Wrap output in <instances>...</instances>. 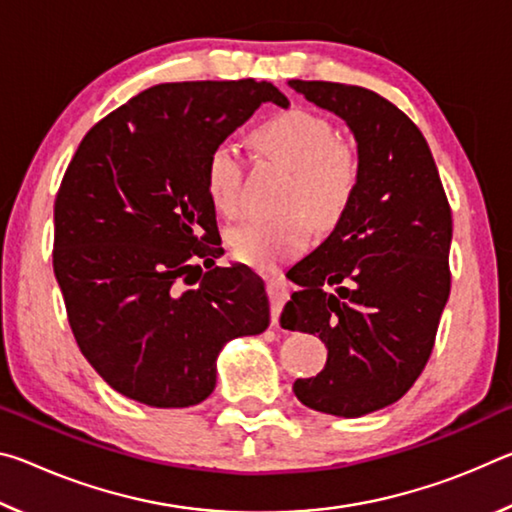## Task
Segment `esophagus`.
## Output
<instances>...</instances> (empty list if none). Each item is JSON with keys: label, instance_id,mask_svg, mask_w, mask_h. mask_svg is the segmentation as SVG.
Returning a JSON list of instances; mask_svg holds the SVG:
<instances>
[{"label": "esophagus", "instance_id": "34e87169", "mask_svg": "<svg viewBox=\"0 0 512 512\" xmlns=\"http://www.w3.org/2000/svg\"><path fill=\"white\" fill-rule=\"evenodd\" d=\"M268 298H271V316H273V325L280 323V311L284 307V302L289 298V289L287 282L282 277H271L268 280Z\"/></svg>", "mask_w": 512, "mask_h": 512}]
</instances>
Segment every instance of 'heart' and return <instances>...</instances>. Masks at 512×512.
I'll return each mask as SVG.
<instances>
[{
  "mask_svg": "<svg viewBox=\"0 0 512 512\" xmlns=\"http://www.w3.org/2000/svg\"><path fill=\"white\" fill-rule=\"evenodd\" d=\"M255 149L293 171L287 198L291 212L280 219H255L230 232L228 244L239 262L271 268L309 246L311 224L329 230L348 210L359 180L357 151L336 137V128L316 112L289 108L268 117L250 133ZM241 158L228 142L216 144L205 160V189L216 212L241 210ZM310 219L307 220L306 216Z\"/></svg>",
  "mask_w": 512,
  "mask_h": 512,
  "instance_id": "obj_1",
  "label": "heart"
}]
</instances>
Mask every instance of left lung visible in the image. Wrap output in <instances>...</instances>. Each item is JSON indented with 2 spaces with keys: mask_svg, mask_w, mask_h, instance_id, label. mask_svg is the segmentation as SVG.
<instances>
[{
  "mask_svg": "<svg viewBox=\"0 0 512 512\" xmlns=\"http://www.w3.org/2000/svg\"><path fill=\"white\" fill-rule=\"evenodd\" d=\"M289 85L339 115L359 153L348 210L289 271L302 289L282 327L327 345L325 368L293 393L314 411L359 418L400 400L427 366L452 289V210L427 140L391 101L359 85Z\"/></svg>",
  "mask_w": 512,
  "mask_h": 512,
  "instance_id": "obj_1",
  "label": "left lung"
}]
</instances>
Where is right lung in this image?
Listing matches in <instances>:
<instances>
[{
	"instance_id": "obj_1",
	"label": "right lung",
	"mask_w": 512,
	"mask_h": 512,
	"mask_svg": "<svg viewBox=\"0 0 512 512\" xmlns=\"http://www.w3.org/2000/svg\"><path fill=\"white\" fill-rule=\"evenodd\" d=\"M273 83H162L94 124L54 203V273L83 357L117 393L155 409L210 397L216 357L268 327L264 280L223 255L205 160ZM210 267L207 274L202 266Z\"/></svg>"
}]
</instances>
